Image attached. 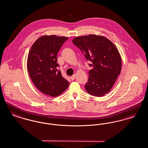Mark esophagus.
<instances>
[{"label":"esophagus","instance_id":"esophagus-1","mask_svg":"<svg viewBox=\"0 0 148 148\" xmlns=\"http://www.w3.org/2000/svg\"><path fill=\"white\" fill-rule=\"evenodd\" d=\"M75 78H76V75L75 74V75H72V76L71 77V80H74V79H75Z\"/></svg>","mask_w":148,"mask_h":148}]
</instances>
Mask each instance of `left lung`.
Instances as JSON below:
<instances>
[{"mask_svg": "<svg viewBox=\"0 0 148 148\" xmlns=\"http://www.w3.org/2000/svg\"><path fill=\"white\" fill-rule=\"evenodd\" d=\"M72 42L92 67L85 85L87 92L97 97L108 93L121 70V59L116 46L108 38L94 34L78 37Z\"/></svg>", "mask_w": 148, "mask_h": 148, "instance_id": "1", "label": "left lung"}]
</instances>
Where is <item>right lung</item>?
<instances>
[{
	"label": "right lung",
	"instance_id": "add662e5",
	"mask_svg": "<svg viewBox=\"0 0 148 148\" xmlns=\"http://www.w3.org/2000/svg\"><path fill=\"white\" fill-rule=\"evenodd\" d=\"M68 37L43 36L32 46L27 59V69L35 86L40 92L52 97L63 93L69 82L58 70L57 56Z\"/></svg>",
	"mask_w": 148,
	"mask_h": 148
}]
</instances>
